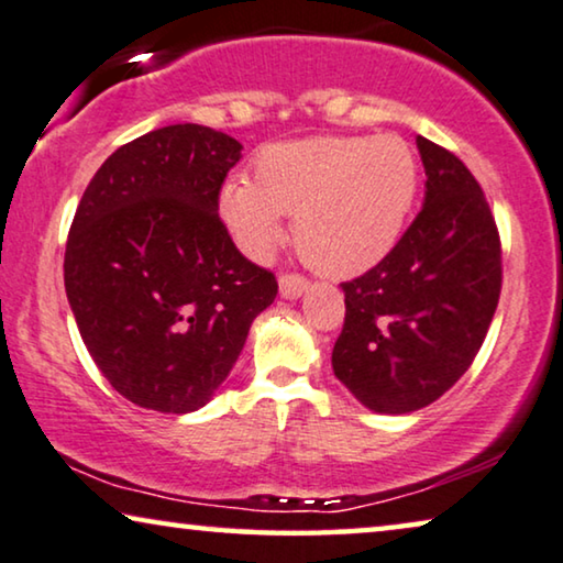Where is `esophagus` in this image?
I'll return each instance as SVG.
<instances>
[{
  "mask_svg": "<svg viewBox=\"0 0 563 563\" xmlns=\"http://www.w3.org/2000/svg\"><path fill=\"white\" fill-rule=\"evenodd\" d=\"M307 287H309V282H307L301 274H282V276H279V291H282V297L297 299V297L305 295Z\"/></svg>",
  "mask_w": 563,
  "mask_h": 563,
  "instance_id": "1",
  "label": "esophagus"
}]
</instances>
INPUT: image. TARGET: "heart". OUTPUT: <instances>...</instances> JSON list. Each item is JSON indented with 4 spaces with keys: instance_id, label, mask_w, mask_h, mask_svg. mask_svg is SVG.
<instances>
[{
    "instance_id": "heart-1",
    "label": "heart",
    "mask_w": 563,
    "mask_h": 563,
    "mask_svg": "<svg viewBox=\"0 0 563 563\" xmlns=\"http://www.w3.org/2000/svg\"><path fill=\"white\" fill-rule=\"evenodd\" d=\"M419 157L398 136H314L268 144L254 157V183L228 180L218 213L235 246L262 262L295 216L301 262L324 276L378 264L401 239L419 192Z\"/></svg>"
}]
</instances>
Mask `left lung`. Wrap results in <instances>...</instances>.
Returning a JSON list of instances; mask_svg holds the SVG:
<instances>
[{
  "mask_svg": "<svg viewBox=\"0 0 563 563\" xmlns=\"http://www.w3.org/2000/svg\"><path fill=\"white\" fill-rule=\"evenodd\" d=\"M427 195L388 256L342 282L332 371L378 413L423 409L475 361L503 287L500 233L483 187L444 146L417 140Z\"/></svg>",
  "mask_w": 563,
  "mask_h": 563,
  "instance_id": "obj_1",
  "label": "left lung"
}]
</instances>
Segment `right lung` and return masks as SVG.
Here are the masks:
<instances>
[{"label":"right lung","mask_w":563,"mask_h":563,"mask_svg":"<svg viewBox=\"0 0 563 563\" xmlns=\"http://www.w3.org/2000/svg\"><path fill=\"white\" fill-rule=\"evenodd\" d=\"M241 150L210 126L154 129L119 146L78 202L65 291L99 371L142 409L206 406L279 291L218 216Z\"/></svg>","instance_id":"right-lung-1"}]
</instances>
